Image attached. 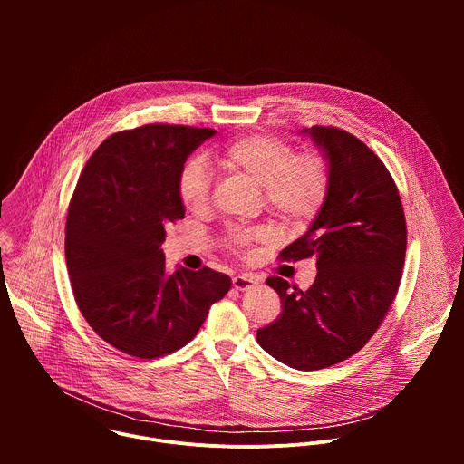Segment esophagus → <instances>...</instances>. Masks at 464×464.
I'll list each match as a JSON object with an SVG mask.
<instances>
[{
  "label": "esophagus",
  "instance_id": "1",
  "mask_svg": "<svg viewBox=\"0 0 464 464\" xmlns=\"http://www.w3.org/2000/svg\"><path fill=\"white\" fill-rule=\"evenodd\" d=\"M256 283H258V279L251 274H242V276L233 277V288L238 292H246V290L253 288Z\"/></svg>",
  "mask_w": 464,
  "mask_h": 464
}]
</instances>
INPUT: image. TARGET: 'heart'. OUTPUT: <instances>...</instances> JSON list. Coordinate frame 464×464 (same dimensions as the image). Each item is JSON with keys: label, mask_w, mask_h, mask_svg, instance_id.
<instances>
[{"label": "heart", "mask_w": 464, "mask_h": 464, "mask_svg": "<svg viewBox=\"0 0 464 464\" xmlns=\"http://www.w3.org/2000/svg\"><path fill=\"white\" fill-rule=\"evenodd\" d=\"M220 165L262 187L270 213L285 222H306L326 200L330 170L317 154H297V149L279 138L251 134L233 140L218 156ZM178 196L192 215H204L211 204V174L202 160L187 161L178 176ZM272 238L264 227H233L226 246L246 253L253 244Z\"/></svg>", "instance_id": "b5f03b06"}]
</instances>
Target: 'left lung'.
<instances>
[{"instance_id":"8db88e82","label":"left lung","mask_w":464,"mask_h":464,"mask_svg":"<svg viewBox=\"0 0 464 464\" xmlns=\"http://www.w3.org/2000/svg\"><path fill=\"white\" fill-rule=\"evenodd\" d=\"M321 149L330 187L308 231L281 260L315 258L317 276L303 292L268 277L283 304L256 330L258 345L299 371H317L356 354L376 333L399 292L408 229L399 188L382 160L334 126L304 128Z\"/></svg>"}]
</instances>
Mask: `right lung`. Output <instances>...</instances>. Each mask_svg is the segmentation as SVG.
<instances>
[{
    "instance_id": "1",
    "label": "right lung",
    "mask_w": 464,
    "mask_h": 464,
    "mask_svg": "<svg viewBox=\"0 0 464 464\" xmlns=\"http://www.w3.org/2000/svg\"><path fill=\"white\" fill-rule=\"evenodd\" d=\"M217 130L145 124L110 136L88 160L65 222V262L84 319L141 360L187 345L231 279L211 268L167 274L165 227L185 217L178 176Z\"/></svg>"
}]
</instances>
